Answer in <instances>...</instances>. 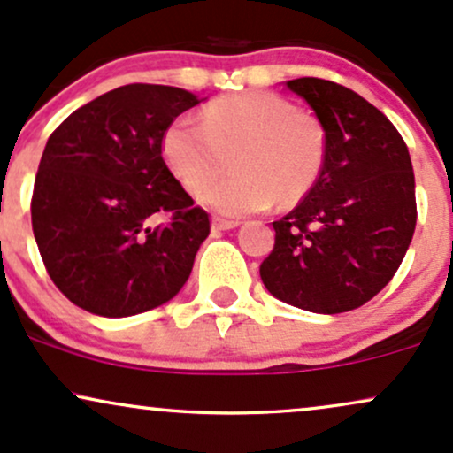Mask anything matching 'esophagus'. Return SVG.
Listing matches in <instances>:
<instances>
[{
    "label": "esophagus",
    "mask_w": 453,
    "mask_h": 453,
    "mask_svg": "<svg viewBox=\"0 0 453 453\" xmlns=\"http://www.w3.org/2000/svg\"><path fill=\"white\" fill-rule=\"evenodd\" d=\"M238 226V221L234 219H223V217H212V230H234Z\"/></svg>",
    "instance_id": "obj_1"
}]
</instances>
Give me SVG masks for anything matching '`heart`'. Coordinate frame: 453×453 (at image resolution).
Masks as SVG:
<instances>
[{
  "label": "heart",
  "mask_w": 453,
  "mask_h": 453,
  "mask_svg": "<svg viewBox=\"0 0 453 453\" xmlns=\"http://www.w3.org/2000/svg\"><path fill=\"white\" fill-rule=\"evenodd\" d=\"M162 156L189 192H198L233 162L234 173L200 198L226 215L293 206L312 192L326 160L320 119L285 96L247 90L221 96L203 111V124L177 118L162 134Z\"/></svg>",
  "instance_id": "obj_1"
}]
</instances>
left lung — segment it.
<instances>
[{
  "label": "left lung",
  "mask_w": 453,
  "mask_h": 453,
  "mask_svg": "<svg viewBox=\"0 0 453 453\" xmlns=\"http://www.w3.org/2000/svg\"><path fill=\"white\" fill-rule=\"evenodd\" d=\"M326 133L319 181L288 215L261 261L264 285L308 312L340 314L378 296L416 230L411 157L395 124L361 95L320 78L287 81Z\"/></svg>",
  "instance_id": "obj_1"
}]
</instances>
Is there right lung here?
<instances>
[{
	"label": "right lung",
	"mask_w": 453,
	"mask_h": 453,
	"mask_svg": "<svg viewBox=\"0 0 453 453\" xmlns=\"http://www.w3.org/2000/svg\"><path fill=\"white\" fill-rule=\"evenodd\" d=\"M198 103L173 86H119L75 109L48 139L31 226L52 282L86 312H147L189 279L211 219L168 171L162 134ZM157 214L167 219L156 224Z\"/></svg>",
	"instance_id": "1"
}]
</instances>
